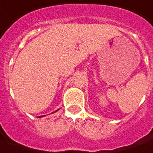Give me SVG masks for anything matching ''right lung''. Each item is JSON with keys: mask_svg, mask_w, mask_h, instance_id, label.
Returning a JSON list of instances; mask_svg holds the SVG:
<instances>
[{"mask_svg": "<svg viewBox=\"0 0 153 153\" xmlns=\"http://www.w3.org/2000/svg\"><path fill=\"white\" fill-rule=\"evenodd\" d=\"M58 110H59V109H58ZM58 110H56V111H55V112H57ZM55 112H53V113H55ZM44 116H45V115H44ZM44 116H39L38 117H44Z\"/></svg>", "mask_w": 153, "mask_h": 153, "instance_id": "right-lung-1", "label": "right lung"}]
</instances>
